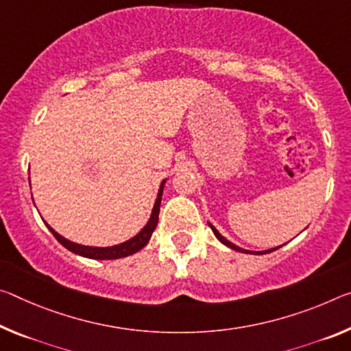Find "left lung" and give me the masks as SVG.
Returning a JSON list of instances; mask_svg holds the SVG:
<instances>
[{
    "mask_svg": "<svg viewBox=\"0 0 351 351\" xmlns=\"http://www.w3.org/2000/svg\"><path fill=\"white\" fill-rule=\"evenodd\" d=\"M208 225H209L210 230H213V232H214V234H215V237L219 239V241H220L221 243H223V245H226L228 248H231V250H236V252H239V253H247V254H267V253H271V252H275V250H278V248H280V247H282V245H280V247H275V248H270V250H264V252H252V250H245V248H241V247L234 245V243L228 241L226 237L221 236L220 232L215 230V226H213V225H210V223H208Z\"/></svg>",
    "mask_w": 351,
    "mask_h": 351,
    "instance_id": "1",
    "label": "left lung"
}]
</instances>
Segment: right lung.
<instances>
[{
    "label": "right lung",
    "instance_id": "add662e5",
    "mask_svg": "<svg viewBox=\"0 0 351 351\" xmlns=\"http://www.w3.org/2000/svg\"><path fill=\"white\" fill-rule=\"evenodd\" d=\"M31 182V181H29ZM167 180L160 182V187L158 191V197H156V202L153 206L152 215L147 221V225L142 228L141 231L137 232L134 237L128 239V241L117 243V245L112 247H90V245H81V243L71 242L69 239H65L64 236H60L59 232H56L51 226H49L45 220L43 223L47 225L49 231L53 232V236L58 239V242L60 245H64L66 250H70L71 253L80 254L82 258H88V259H99V261H109V259H120V258H126V256H131L137 253L138 250H142L147 245L149 239H152L153 231L158 226V220H159V210H160V199H162V192H164V186H165Z\"/></svg>",
    "mask_w": 351,
    "mask_h": 351
}]
</instances>
